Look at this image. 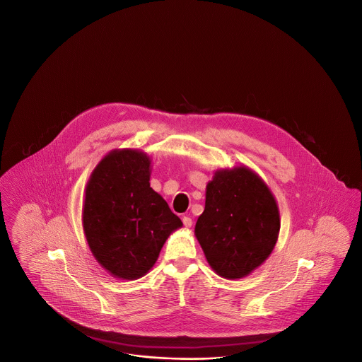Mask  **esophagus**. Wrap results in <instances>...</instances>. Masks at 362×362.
<instances>
[{
    "mask_svg": "<svg viewBox=\"0 0 362 362\" xmlns=\"http://www.w3.org/2000/svg\"><path fill=\"white\" fill-rule=\"evenodd\" d=\"M182 221H183V225H185L186 228H189V226L192 225V220H191L189 217H187V216H185V217L182 218Z\"/></svg>",
    "mask_w": 362,
    "mask_h": 362,
    "instance_id": "esophagus-1",
    "label": "esophagus"
}]
</instances>
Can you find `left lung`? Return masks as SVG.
<instances>
[{"label": "left lung", "mask_w": 362, "mask_h": 362, "mask_svg": "<svg viewBox=\"0 0 362 362\" xmlns=\"http://www.w3.org/2000/svg\"><path fill=\"white\" fill-rule=\"evenodd\" d=\"M279 226L273 192L258 173L240 165L217 170L207 183L195 238L216 274L239 279L270 257Z\"/></svg>", "instance_id": "8db88e82"}]
</instances>
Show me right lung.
Returning a JSON list of instances; mask_svg holds the SVG:
<instances>
[{"instance_id": "add662e5", "label": "right lung", "mask_w": 362, "mask_h": 362, "mask_svg": "<svg viewBox=\"0 0 362 362\" xmlns=\"http://www.w3.org/2000/svg\"><path fill=\"white\" fill-rule=\"evenodd\" d=\"M152 160L138 149H114L86 183L83 228L89 250L110 274L145 276L183 223L151 187Z\"/></svg>"}]
</instances>
